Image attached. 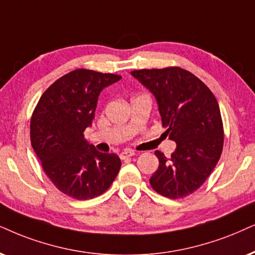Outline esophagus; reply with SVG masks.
<instances>
[{
	"mask_svg": "<svg viewBox=\"0 0 255 255\" xmlns=\"http://www.w3.org/2000/svg\"><path fill=\"white\" fill-rule=\"evenodd\" d=\"M134 150H131V149H126V150H124L122 151V153L120 154V157H121V160H126V159H129V157H131L134 155Z\"/></svg>",
	"mask_w": 255,
	"mask_h": 255,
	"instance_id": "esophagus-1",
	"label": "esophagus"
}]
</instances>
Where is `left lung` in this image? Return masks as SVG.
Instances as JSON below:
<instances>
[{
	"label": "left lung",
	"instance_id": "1",
	"mask_svg": "<svg viewBox=\"0 0 255 255\" xmlns=\"http://www.w3.org/2000/svg\"><path fill=\"white\" fill-rule=\"evenodd\" d=\"M130 74L154 95L166 133L176 142L169 159L155 151L159 168L150 185L166 198H185L200 188L220 159L224 127L217 99L201 80L179 67Z\"/></svg>",
	"mask_w": 255,
	"mask_h": 255
}]
</instances>
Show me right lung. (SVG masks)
I'll use <instances>...</instances> for the list:
<instances>
[{
  "mask_svg": "<svg viewBox=\"0 0 255 255\" xmlns=\"http://www.w3.org/2000/svg\"><path fill=\"white\" fill-rule=\"evenodd\" d=\"M120 75L73 70L48 88L30 121V140L44 173L66 195L88 200L111 187L121 167L117 154L101 153L85 138L100 93Z\"/></svg>",
  "mask_w": 255,
  "mask_h": 255,
  "instance_id": "1",
  "label": "right lung"
}]
</instances>
